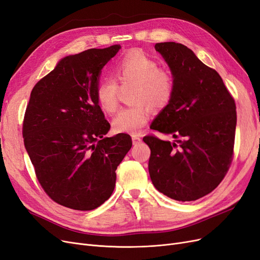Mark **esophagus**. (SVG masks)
<instances>
[{"instance_id": "esophagus-1", "label": "esophagus", "mask_w": 260, "mask_h": 260, "mask_svg": "<svg viewBox=\"0 0 260 260\" xmlns=\"http://www.w3.org/2000/svg\"><path fill=\"white\" fill-rule=\"evenodd\" d=\"M132 140H133V145H138L141 141V138L138 135H132Z\"/></svg>"}]
</instances>
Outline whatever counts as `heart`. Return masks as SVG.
<instances>
[{"label": "heart", "instance_id": "b5f03b06", "mask_svg": "<svg viewBox=\"0 0 260 260\" xmlns=\"http://www.w3.org/2000/svg\"><path fill=\"white\" fill-rule=\"evenodd\" d=\"M114 75L121 84H135L132 102L119 110L112 120L115 132L137 134L150 119V107L161 110L170 104L175 94L174 75L159 63L138 49L123 54L114 65ZM96 101L103 111L112 113L119 106V84L105 78L96 88Z\"/></svg>", "mask_w": 260, "mask_h": 260}]
</instances>
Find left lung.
<instances>
[{"label": "left lung", "mask_w": 260, "mask_h": 260, "mask_svg": "<svg viewBox=\"0 0 260 260\" xmlns=\"http://www.w3.org/2000/svg\"><path fill=\"white\" fill-rule=\"evenodd\" d=\"M154 47L174 75L175 94L151 127L177 140L143 137L151 149L150 178L169 198L196 200L217 187L232 164L236 103L222 77L186 46L168 42Z\"/></svg>", "instance_id": "obj_1"}]
</instances>
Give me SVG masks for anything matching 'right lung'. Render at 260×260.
Here are the masks:
<instances>
[{"label":"right lung","instance_id":"add662e5","mask_svg":"<svg viewBox=\"0 0 260 260\" xmlns=\"http://www.w3.org/2000/svg\"><path fill=\"white\" fill-rule=\"evenodd\" d=\"M120 48L66 56L31 92L22 125L24 147L45 193L63 207L90 211L103 205L132 148L127 134L105 137L110 124L95 94L102 69Z\"/></svg>","mask_w":260,"mask_h":260}]
</instances>
